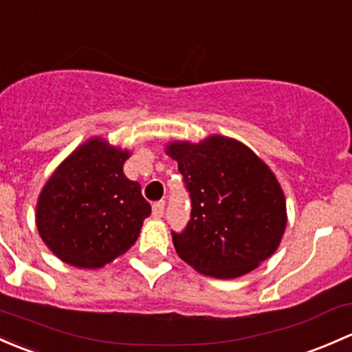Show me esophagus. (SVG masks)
<instances>
[{"label":"esophagus","mask_w":352,"mask_h":352,"mask_svg":"<svg viewBox=\"0 0 352 352\" xmlns=\"http://www.w3.org/2000/svg\"><path fill=\"white\" fill-rule=\"evenodd\" d=\"M164 210H165V201H158L153 204V217L160 219L164 216Z\"/></svg>","instance_id":"obj_1"}]
</instances>
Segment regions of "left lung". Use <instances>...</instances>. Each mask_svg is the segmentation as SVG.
I'll list each match as a JSON object with an SVG mask.
<instances>
[{
	"instance_id": "8db88e82",
	"label": "left lung",
	"mask_w": 352,
	"mask_h": 352,
	"mask_svg": "<svg viewBox=\"0 0 352 352\" xmlns=\"http://www.w3.org/2000/svg\"><path fill=\"white\" fill-rule=\"evenodd\" d=\"M190 195V221L172 231L177 254L214 278L250 273L278 248L287 226V204L278 180L241 142L214 135L201 143L173 142Z\"/></svg>"
}]
</instances>
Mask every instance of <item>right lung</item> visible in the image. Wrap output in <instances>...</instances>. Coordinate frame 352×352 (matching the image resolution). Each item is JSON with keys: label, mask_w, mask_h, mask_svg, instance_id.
Listing matches in <instances>:
<instances>
[{"label": "right lung", "mask_w": 352, "mask_h": 352, "mask_svg": "<svg viewBox=\"0 0 352 352\" xmlns=\"http://www.w3.org/2000/svg\"><path fill=\"white\" fill-rule=\"evenodd\" d=\"M128 150L92 138L65 158L42 188L36 229L52 253L77 268H101L140 236L151 206L126 179Z\"/></svg>", "instance_id": "obj_1"}]
</instances>
